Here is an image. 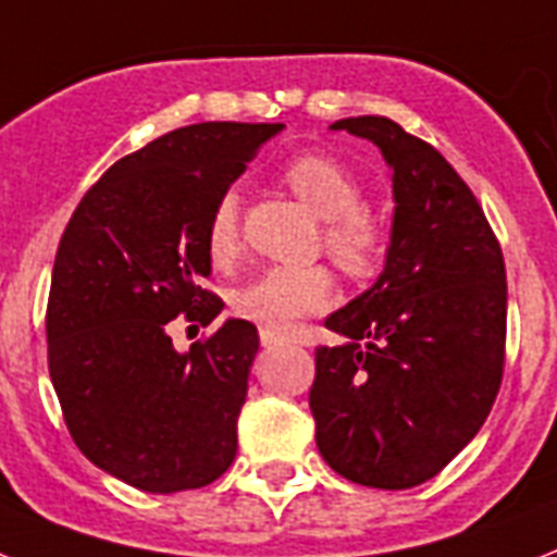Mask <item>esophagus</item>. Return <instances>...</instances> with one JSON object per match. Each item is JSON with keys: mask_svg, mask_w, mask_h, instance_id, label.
Segmentation results:
<instances>
[{"mask_svg": "<svg viewBox=\"0 0 557 557\" xmlns=\"http://www.w3.org/2000/svg\"><path fill=\"white\" fill-rule=\"evenodd\" d=\"M260 343L263 346H286V343H294V334L280 332V329H260Z\"/></svg>", "mask_w": 557, "mask_h": 557, "instance_id": "34e87169", "label": "esophagus"}]
</instances>
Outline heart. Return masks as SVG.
Segmentation results:
<instances>
[{
  "label": "heart",
  "mask_w": 557,
  "mask_h": 557,
  "mask_svg": "<svg viewBox=\"0 0 557 557\" xmlns=\"http://www.w3.org/2000/svg\"><path fill=\"white\" fill-rule=\"evenodd\" d=\"M280 176L302 206L323 216V246L346 274L369 277L383 263L388 251V225L374 208L360 202V183L343 162L329 153H297ZM206 251L216 269L237 263L243 232L234 194H223L211 208ZM332 294L334 277L325 265H274L239 286L232 294V306L243 320L283 332L294 320L325 309Z\"/></svg>",
  "instance_id": "heart-1"
}]
</instances>
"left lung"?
<instances>
[{
  "label": "left lung",
  "instance_id": "8db88e82",
  "mask_svg": "<svg viewBox=\"0 0 557 557\" xmlns=\"http://www.w3.org/2000/svg\"><path fill=\"white\" fill-rule=\"evenodd\" d=\"M332 128L381 148L397 206L377 283L325 318L346 341L314 349L318 449L346 481L411 490L478 435L498 397L504 255L472 188L437 148L386 116Z\"/></svg>",
  "mask_w": 557,
  "mask_h": 557
}]
</instances>
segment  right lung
<instances>
[{"label":"right lung","mask_w":557,"mask_h":557,"mask_svg":"<svg viewBox=\"0 0 557 557\" xmlns=\"http://www.w3.org/2000/svg\"><path fill=\"white\" fill-rule=\"evenodd\" d=\"M283 122H200L116 160L59 239L48 372L90 463L143 492L200 490L237 455L255 323L225 320L176 351L174 320L211 325L223 300L206 225L214 202Z\"/></svg>","instance_id":"right-lung-1"}]
</instances>
